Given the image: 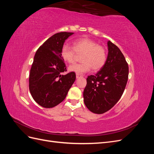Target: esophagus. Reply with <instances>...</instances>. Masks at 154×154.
<instances>
[{
  "label": "esophagus",
  "mask_w": 154,
  "mask_h": 154,
  "mask_svg": "<svg viewBox=\"0 0 154 154\" xmlns=\"http://www.w3.org/2000/svg\"><path fill=\"white\" fill-rule=\"evenodd\" d=\"M76 78H80V77L82 76L81 74H76Z\"/></svg>",
  "instance_id": "34e87169"
}]
</instances>
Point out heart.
Masks as SVG:
<instances>
[{"mask_svg": "<svg viewBox=\"0 0 154 154\" xmlns=\"http://www.w3.org/2000/svg\"><path fill=\"white\" fill-rule=\"evenodd\" d=\"M73 47L67 45L63 46L61 52L63 60L68 63H72L75 61L76 53L83 54L81 58L82 63L70 66L69 71L82 74L89 71L91 67L93 71H96L104 66L106 60V50L95 41L80 38L74 42Z\"/></svg>", "mask_w": 154, "mask_h": 154, "instance_id": "1", "label": "heart"}]
</instances>
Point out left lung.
Here are the masks:
<instances>
[{
  "mask_svg": "<svg viewBox=\"0 0 154 154\" xmlns=\"http://www.w3.org/2000/svg\"><path fill=\"white\" fill-rule=\"evenodd\" d=\"M105 64L95 75L88 76L83 91L84 103L95 114H103L122 97L128 77V66L122 51L110 40Z\"/></svg>",
  "mask_w": 154,
  "mask_h": 154,
  "instance_id": "left-lung-1",
  "label": "left lung"
}]
</instances>
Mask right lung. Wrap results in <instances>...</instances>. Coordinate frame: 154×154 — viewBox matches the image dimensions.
<instances>
[{
  "mask_svg": "<svg viewBox=\"0 0 154 154\" xmlns=\"http://www.w3.org/2000/svg\"><path fill=\"white\" fill-rule=\"evenodd\" d=\"M74 32H61L51 36L36 51L30 70L29 87L34 100L44 108L62 102L76 80L75 72L67 71L61 52L63 44Z\"/></svg>",
  "mask_w": 154,
  "mask_h": 154,
  "instance_id": "right-lung-1",
  "label": "right lung"
}]
</instances>
